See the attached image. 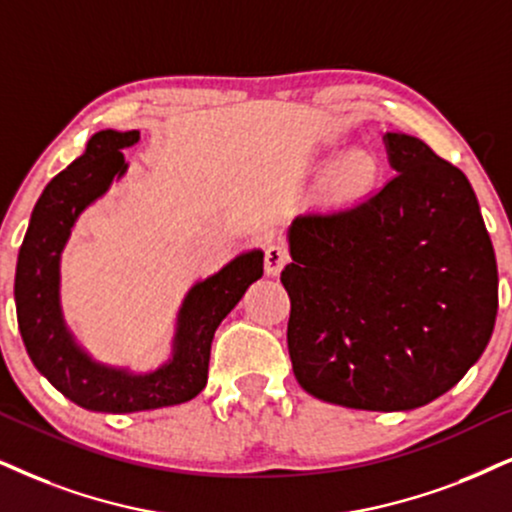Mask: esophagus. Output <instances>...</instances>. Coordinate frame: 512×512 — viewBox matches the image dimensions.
Masks as SVG:
<instances>
[{
    "label": "esophagus",
    "instance_id": "obj_1",
    "mask_svg": "<svg viewBox=\"0 0 512 512\" xmlns=\"http://www.w3.org/2000/svg\"><path fill=\"white\" fill-rule=\"evenodd\" d=\"M288 252L286 248H281V245H269L267 252H264V271H267L269 276H278L281 274V269L288 264Z\"/></svg>",
    "mask_w": 512,
    "mask_h": 512
}]
</instances>
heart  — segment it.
I'll use <instances>...</instances> for the list:
<instances>
[{
	"label": "heart",
	"mask_w": 512,
	"mask_h": 512,
	"mask_svg": "<svg viewBox=\"0 0 512 512\" xmlns=\"http://www.w3.org/2000/svg\"><path fill=\"white\" fill-rule=\"evenodd\" d=\"M373 174V163L366 153H349L345 158L335 165L333 170V184L338 189H357V186L364 184V181L371 179Z\"/></svg>",
	"instance_id": "heart-1"
}]
</instances>
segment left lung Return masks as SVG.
Here are the masks:
<instances>
[{"instance_id": "left-lung-1", "label": "left lung", "mask_w": 512, "mask_h": 512, "mask_svg": "<svg viewBox=\"0 0 512 512\" xmlns=\"http://www.w3.org/2000/svg\"><path fill=\"white\" fill-rule=\"evenodd\" d=\"M394 177L288 229V352L304 392L411 411L449 392L494 333L498 271L465 174L411 134H385Z\"/></svg>"}]
</instances>
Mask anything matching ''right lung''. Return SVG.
Here are the masks:
<instances>
[{
	"label": "right lung",
	"mask_w": 512,
	"mask_h": 512,
	"mask_svg": "<svg viewBox=\"0 0 512 512\" xmlns=\"http://www.w3.org/2000/svg\"><path fill=\"white\" fill-rule=\"evenodd\" d=\"M139 132L101 129L80 158L58 172L32 210L16 264V314L32 364L63 397L101 413H134L184 404L208 383L212 338L224 316L262 276L264 252L248 250L196 281L177 314L172 357L148 373L101 364L77 345L61 309V255L77 217L125 177L122 148Z\"/></svg>",
	"instance_id": "right-lung-1"
}]
</instances>
